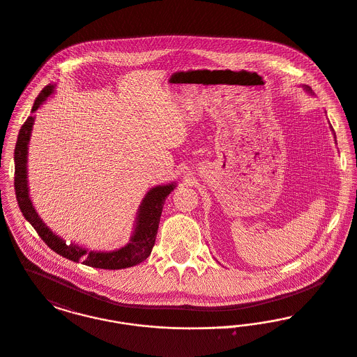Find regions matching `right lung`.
Masks as SVG:
<instances>
[{"mask_svg": "<svg viewBox=\"0 0 357 357\" xmlns=\"http://www.w3.org/2000/svg\"><path fill=\"white\" fill-rule=\"evenodd\" d=\"M53 91V85H47L34 100L32 112H34L43 102L50 96ZM33 116H29L22 124L17 143L15 149V188L18 206L22 211V215L34 227L40 238L51 248L57 255H63L73 262L82 261L84 265L99 268V269H126L130 266L143 262L151 255L155 238L159 227V221L162 215V208L165 199L175 185H166L151 188L146 198L143 199L136 218V227L131 242L116 252H88L76 245H68L61 238L54 236L48 226H45L40 217L37 215L28 194V181H26V155H28V143L31 137V131L33 126Z\"/></svg>", "mask_w": 357, "mask_h": 357, "instance_id": "obj_1", "label": "right lung"}]
</instances>
